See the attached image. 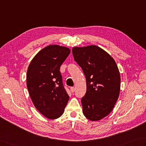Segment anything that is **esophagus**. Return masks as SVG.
I'll list each match as a JSON object with an SVG mask.
<instances>
[{"label": "esophagus", "mask_w": 146, "mask_h": 146, "mask_svg": "<svg viewBox=\"0 0 146 146\" xmlns=\"http://www.w3.org/2000/svg\"><path fill=\"white\" fill-rule=\"evenodd\" d=\"M70 90H71V92H74V91L75 90V87H71V88H70Z\"/></svg>", "instance_id": "obj_1"}]
</instances>
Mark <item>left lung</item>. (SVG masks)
I'll return each mask as SVG.
<instances>
[{
  "label": "left lung",
  "instance_id": "1",
  "mask_svg": "<svg viewBox=\"0 0 146 146\" xmlns=\"http://www.w3.org/2000/svg\"><path fill=\"white\" fill-rule=\"evenodd\" d=\"M75 61L86 78L87 91L81 99L83 113L98 121L111 112L120 90V74L115 60L96 45L73 47Z\"/></svg>",
  "mask_w": 146,
  "mask_h": 146
}]
</instances>
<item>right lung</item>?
Listing matches in <instances>:
<instances>
[{
  "label": "right lung",
  "instance_id": "right-lung-1",
  "mask_svg": "<svg viewBox=\"0 0 146 146\" xmlns=\"http://www.w3.org/2000/svg\"><path fill=\"white\" fill-rule=\"evenodd\" d=\"M70 53L67 47L48 45L37 53L28 68L27 85L31 101L48 119L59 118L69 100L59 69Z\"/></svg>",
  "mask_w": 146,
  "mask_h": 146
}]
</instances>
